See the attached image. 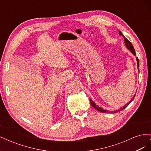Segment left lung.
I'll return each mask as SVG.
<instances>
[{"mask_svg":"<svg viewBox=\"0 0 151 151\" xmlns=\"http://www.w3.org/2000/svg\"><path fill=\"white\" fill-rule=\"evenodd\" d=\"M118 32H119V35H120V36H122L123 37V38H124V42H125V47H127V48L128 50H129L130 51V52H131L132 54H133L134 56H136V53H135V49H134V47H133V45H132V43L130 42V41L128 40L125 37L124 35H123V33H122V32H121L120 31H119ZM136 60H137V63L138 70H139V61L138 57H136ZM135 96V94L133 98H132V99H131L130 101L125 105V106H123L122 108H121L120 109H117V110H115V111H109L108 110H107V109H103L102 108H100V107L98 106V105H97L93 101H92V100H91V99H89V101H90V103H91V105H92V106H93V108H94L96 109H97V110H98L99 111H101V112H102V113H116V112H118V111H120L123 110V109H125V108L128 106V105H129L132 101H133V99H134Z\"/></svg>","mask_w":151,"mask_h":151,"instance_id":"obj_1","label":"left lung"}]
</instances>
